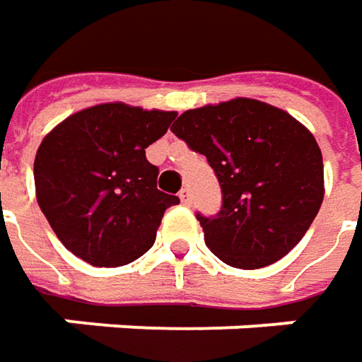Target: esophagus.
I'll list each match as a JSON object with an SVG mask.
<instances>
[{"label":"esophagus","mask_w":362,"mask_h":362,"mask_svg":"<svg viewBox=\"0 0 362 362\" xmlns=\"http://www.w3.org/2000/svg\"><path fill=\"white\" fill-rule=\"evenodd\" d=\"M179 199H181L183 205H189V203H191V189H181V191H179Z\"/></svg>","instance_id":"1"}]
</instances>
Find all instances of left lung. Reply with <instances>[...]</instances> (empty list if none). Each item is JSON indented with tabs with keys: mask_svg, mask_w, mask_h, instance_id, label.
Instances as JSON below:
<instances>
[{
	"mask_svg": "<svg viewBox=\"0 0 362 362\" xmlns=\"http://www.w3.org/2000/svg\"><path fill=\"white\" fill-rule=\"evenodd\" d=\"M171 131L205 155L219 181L221 209L197 219L221 262L264 268L304 238L325 197V171L313 132L294 117L235 98L183 112Z\"/></svg>",
	"mask_w": 362,
	"mask_h": 362,
	"instance_id": "obj_1",
	"label": "left lung"
}]
</instances>
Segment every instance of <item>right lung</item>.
<instances>
[{
	"instance_id": "obj_1",
	"label": "right lung",
	"mask_w": 362,
	"mask_h": 362,
	"mask_svg": "<svg viewBox=\"0 0 362 362\" xmlns=\"http://www.w3.org/2000/svg\"><path fill=\"white\" fill-rule=\"evenodd\" d=\"M175 117L108 103L80 110L46 134L34 160L37 205L74 256L115 268L153 247L165 209L179 197L157 189L159 169L145 148Z\"/></svg>"
}]
</instances>
